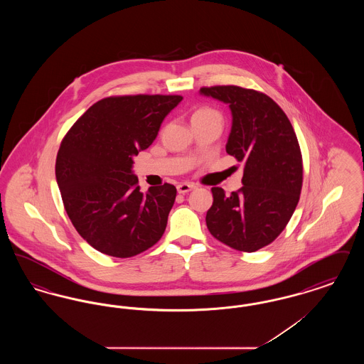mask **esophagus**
<instances>
[{
  "label": "esophagus",
  "mask_w": 364,
  "mask_h": 364,
  "mask_svg": "<svg viewBox=\"0 0 364 364\" xmlns=\"http://www.w3.org/2000/svg\"><path fill=\"white\" fill-rule=\"evenodd\" d=\"M193 188H195V186L191 184V183H180V184L177 186L178 193H187V192H190V191L193 190Z\"/></svg>",
  "instance_id": "34e87169"
}]
</instances>
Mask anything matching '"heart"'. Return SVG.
Segmentation results:
<instances>
[{"mask_svg": "<svg viewBox=\"0 0 364 364\" xmlns=\"http://www.w3.org/2000/svg\"><path fill=\"white\" fill-rule=\"evenodd\" d=\"M192 120H220L221 122V116L217 110L211 107H200L193 113Z\"/></svg>", "mask_w": 364, "mask_h": 364, "instance_id": "heart-1", "label": "heart"}]
</instances>
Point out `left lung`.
I'll return each instance as SVG.
<instances>
[{
	"instance_id": "left-lung-1",
	"label": "left lung",
	"mask_w": 364,
	"mask_h": 364,
	"mask_svg": "<svg viewBox=\"0 0 364 364\" xmlns=\"http://www.w3.org/2000/svg\"><path fill=\"white\" fill-rule=\"evenodd\" d=\"M228 105L232 128L226 153L244 165L242 187L230 195L213 187L206 214L210 233L226 245L254 252L274 242L289 223L303 184V161L294 127L270 97L237 86L199 91Z\"/></svg>"
}]
</instances>
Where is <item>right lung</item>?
<instances>
[{
    "instance_id": "add662e5",
    "label": "right lung",
    "mask_w": 364,
    "mask_h": 364,
    "mask_svg": "<svg viewBox=\"0 0 364 364\" xmlns=\"http://www.w3.org/2000/svg\"><path fill=\"white\" fill-rule=\"evenodd\" d=\"M180 95L109 97L87 109L63 139L55 178L77 233L97 251L131 258L164 235L176 187L140 192L134 156L156 138Z\"/></svg>"
}]
</instances>
